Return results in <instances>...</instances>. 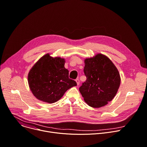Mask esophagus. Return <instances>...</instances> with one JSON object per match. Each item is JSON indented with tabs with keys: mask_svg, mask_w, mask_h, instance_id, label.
<instances>
[{
	"mask_svg": "<svg viewBox=\"0 0 147 147\" xmlns=\"http://www.w3.org/2000/svg\"><path fill=\"white\" fill-rule=\"evenodd\" d=\"M76 83H77V84L78 86L79 84H80V80H79L78 78H77V79L76 80Z\"/></svg>",
	"mask_w": 147,
	"mask_h": 147,
	"instance_id": "1",
	"label": "esophagus"
}]
</instances>
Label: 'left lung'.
<instances>
[{"instance_id":"left-lung-1","label":"left lung","mask_w":147,"mask_h":147,"mask_svg":"<svg viewBox=\"0 0 147 147\" xmlns=\"http://www.w3.org/2000/svg\"><path fill=\"white\" fill-rule=\"evenodd\" d=\"M84 63L87 79L79 91L89 106L100 108L116 95L121 81L119 72L113 62L101 54L86 59Z\"/></svg>"}]
</instances>
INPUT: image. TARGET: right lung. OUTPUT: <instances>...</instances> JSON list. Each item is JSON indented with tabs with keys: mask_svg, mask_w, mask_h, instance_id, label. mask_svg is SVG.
I'll return each mask as SVG.
<instances>
[{
	"mask_svg": "<svg viewBox=\"0 0 147 147\" xmlns=\"http://www.w3.org/2000/svg\"><path fill=\"white\" fill-rule=\"evenodd\" d=\"M64 63L63 59L53 58L47 54L34 65L28 74V83L37 99L53 103L60 99L67 90L77 86L74 80L69 78Z\"/></svg>",
	"mask_w": 147,
	"mask_h": 147,
	"instance_id": "1",
	"label": "right lung"
}]
</instances>
